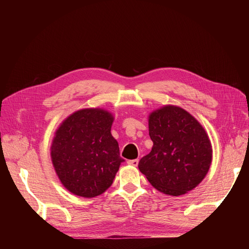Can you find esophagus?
Masks as SVG:
<instances>
[{
	"label": "esophagus",
	"mask_w": 249,
	"mask_h": 249,
	"mask_svg": "<svg viewBox=\"0 0 249 249\" xmlns=\"http://www.w3.org/2000/svg\"><path fill=\"white\" fill-rule=\"evenodd\" d=\"M138 163H139L138 159H134V160H129V161H127V164L132 165V166H137Z\"/></svg>",
	"instance_id": "1"
}]
</instances>
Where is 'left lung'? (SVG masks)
<instances>
[{"label":"left lung","mask_w":249,"mask_h":249,"mask_svg":"<svg viewBox=\"0 0 249 249\" xmlns=\"http://www.w3.org/2000/svg\"><path fill=\"white\" fill-rule=\"evenodd\" d=\"M150 153L138 167L158 191L179 196L205 178L213 149L198 120L183 108L166 105L148 115Z\"/></svg>","instance_id":"obj_1"}]
</instances>
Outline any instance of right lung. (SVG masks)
<instances>
[{
    "mask_svg": "<svg viewBox=\"0 0 249 249\" xmlns=\"http://www.w3.org/2000/svg\"><path fill=\"white\" fill-rule=\"evenodd\" d=\"M112 113L81 109L67 116L55 132L51 159L60 182L77 196H99L112 185L124 162L112 136Z\"/></svg>",
    "mask_w": 249,
    "mask_h": 249,
    "instance_id": "obj_1",
    "label": "right lung"
}]
</instances>
